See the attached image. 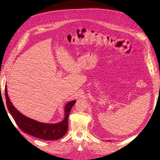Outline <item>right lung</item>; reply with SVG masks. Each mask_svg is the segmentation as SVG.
Masks as SVG:
<instances>
[{
    "mask_svg": "<svg viewBox=\"0 0 160 160\" xmlns=\"http://www.w3.org/2000/svg\"><path fill=\"white\" fill-rule=\"evenodd\" d=\"M5 97L8 110L12 116L19 128L24 133L35 138L53 141L63 138L67 133L68 129V118L72 107L76 100L69 102L65 106V118L57 124H47L38 122L23 115L12 105L7 93L6 85L5 86Z\"/></svg>",
    "mask_w": 160,
    "mask_h": 160,
    "instance_id": "obj_1",
    "label": "right lung"
}]
</instances>
